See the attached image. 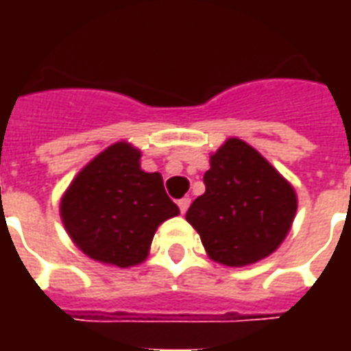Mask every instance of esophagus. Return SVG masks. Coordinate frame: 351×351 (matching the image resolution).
Masks as SVG:
<instances>
[{"mask_svg": "<svg viewBox=\"0 0 351 351\" xmlns=\"http://www.w3.org/2000/svg\"><path fill=\"white\" fill-rule=\"evenodd\" d=\"M190 197H182V199H178V208H180V213H186L188 210V206H190Z\"/></svg>", "mask_w": 351, "mask_h": 351, "instance_id": "34e87169", "label": "esophagus"}]
</instances>
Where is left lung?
Returning a JSON list of instances; mask_svg holds the SVG:
<instances>
[{"mask_svg":"<svg viewBox=\"0 0 351 351\" xmlns=\"http://www.w3.org/2000/svg\"><path fill=\"white\" fill-rule=\"evenodd\" d=\"M205 193L186 213L206 254L229 267L271 256L286 239L297 210L291 184L241 138L213 154Z\"/></svg>","mask_w":351,"mask_h":351,"instance_id":"1","label":"left lung"}]
</instances>
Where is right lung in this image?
<instances>
[{
	"instance_id": "1",
	"label": "right lung",
	"mask_w": 351,
	"mask_h": 351,
	"mask_svg": "<svg viewBox=\"0 0 351 351\" xmlns=\"http://www.w3.org/2000/svg\"><path fill=\"white\" fill-rule=\"evenodd\" d=\"M141 152L125 143L108 146L73 180L62 199V220L73 243L101 263L145 261L161 221L180 213L160 173L141 169Z\"/></svg>"
}]
</instances>
